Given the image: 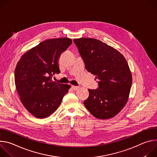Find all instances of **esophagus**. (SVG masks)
Masks as SVG:
<instances>
[{"label":"esophagus","mask_w":157,"mask_h":157,"mask_svg":"<svg viewBox=\"0 0 157 157\" xmlns=\"http://www.w3.org/2000/svg\"><path fill=\"white\" fill-rule=\"evenodd\" d=\"M72 88L74 89V90H77L79 88V86H72Z\"/></svg>","instance_id":"esophagus-1"}]
</instances>
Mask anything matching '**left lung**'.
Masks as SVG:
<instances>
[{
  "instance_id": "left-lung-1",
  "label": "left lung",
  "mask_w": 157,
  "mask_h": 157,
  "mask_svg": "<svg viewBox=\"0 0 157 157\" xmlns=\"http://www.w3.org/2000/svg\"><path fill=\"white\" fill-rule=\"evenodd\" d=\"M74 42L86 69L98 79V89H88L85 107L99 119L114 117L127 102L132 86L127 60L117 50L99 40L80 38Z\"/></svg>"
}]
</instances>
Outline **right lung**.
<instances>
[{
  "mask_svg": "<svg viewBox=\"0 0 157 157\" xmlns=\"http://www.w3.org/2000/svg\"><path fill=\"white\" fill-rule=\"evenodd\" d=\"M68 38L40 43L21 56L15 70V84L20 101L34 117L43 119L58 109L71 86L52 81L59 73L58 59L71 45Z\"/></svg>",
  "mask_w": 157,
  "mask_h": 157,
  "instance_id": "add662e5",
  "label": "right lung"
}]
</instances>
